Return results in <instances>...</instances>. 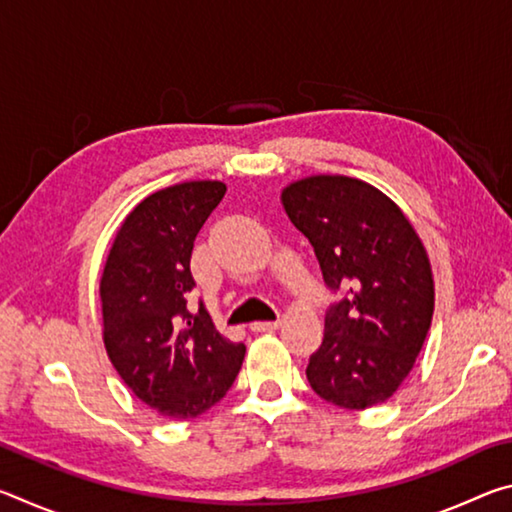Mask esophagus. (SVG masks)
<instances>
[{
  "label": "esophagus",
  "instance_id": "esophagus-1",
  "mask_svg": "<svg viewBox=\"0 0 512 512\" xmlns=\"http://www.w3.org/2000/svg\"><path fill=\"white\" fill-rule=\"evenodd\" d=\"M277 327H280V323H277V320H268V323H253V325H250V329H253V332H257V334L275 332Z\"/></svg>",
  "mask_w": 512,
  "mask_h": 512
}]
</instances>
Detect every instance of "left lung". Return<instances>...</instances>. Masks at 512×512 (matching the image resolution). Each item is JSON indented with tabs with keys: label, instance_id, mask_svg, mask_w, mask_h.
I'll return each mask as SVG.
<instances>
[{
	"label": "left lung",
	"instance_id": "8db88e82",
	"mask_svg": "<svg viewBox=\"0 0 512 512\" xmlns=\"http://www.w3.org/2000/svg\"><path fill=\"white\" fill-rule=\"evenodd\" d=\"M282 207L309 239L329 307L307 379L325 402L363 411L409 377L433 316V273L422 239L393 198L366 180L318 173L282 189Z\"/></svg>",
	"mask_w": 512,
	"mask_h": 512
}]
</instances>
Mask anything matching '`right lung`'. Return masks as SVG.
I'll return each mask as SVG.
<instances>
[{"label": "right lung", "instance_id": "1", "mask_svg": "<svg viewBox=\"0 0 512 512\" xmlns=\"http://www.w3.org/2000/svg\"><path fill=\"white\" fill-rule=\"evenodd\" d=\"M225 189L221 180H189L149 194L121 221L103 264V345L137 400L164 418L212 409L244 363V343L216 332L203 307H187L194 241Z\"/></svg>", "mask_w": 512, "mask_h": 512}]
</instances>
